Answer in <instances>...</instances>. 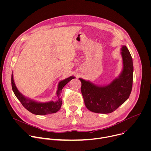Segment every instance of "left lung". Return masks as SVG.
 <instances>
[{
	"label": "left lung",
	"instance_id": "8db88e82",
	"mask_svg": "<svg viewBox=\"0 0 151 151\" xmlns=\"http://www.w3.org/2000/svg\"><path fill=\"white\" fill-rule=\"evenodd\" d=\"M122 70L110 83L97 85L89 81H81V93L85 104L90 111L109 114L115 111L130 96L133 86V64L132 55L126 46L121 48Z\"/></svg>",
	"mask_w": 151,
	"mask_h": 151
}]
</instances>
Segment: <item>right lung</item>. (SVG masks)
I'll use <instances>...</instances> for the list:
<instances>
[{"label": "right lung", "mask_w": 151, "mask_h": 151, "mask_svg": "<svg viewBox=\"0 0 151 151\" xmlns=\"http://www.w3.org/2000/svg\"><path fill=\"white\" fill-rule=\"evenodd\" d=\"M74 78H75V76H71L65 79L60 81L58 84L57 91L56 92L57 100L48 102H39L30 99L24 96L22 93H21L16 87L14 80L13 73H12L11 76V84L14 94L27 111L35 115H45L56 113L60 109L62 104L61 97H60L62 89L69 81Z\"/></svg>", "instance_id": "right-lung-1"}]
</instances>
